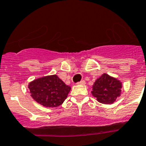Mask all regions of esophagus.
Listing matches in <instances>:
<instances>
[{
	"label": "esophagus",
	"instance_id": "obj_1",
	"mask_svg": "<svg viewBox=\"0 0 146 146\" xmlns=\"http://www.w3.org/2000/svg\"><path fill=\"white\" fill-rule=\"evenodd\" d=\"M78 85H85L86 84V82H85V80H82V81H80L77 83Z\"/></svg>",
	"mask_w": 146,
	"mask_h": 146
}]
</instances>
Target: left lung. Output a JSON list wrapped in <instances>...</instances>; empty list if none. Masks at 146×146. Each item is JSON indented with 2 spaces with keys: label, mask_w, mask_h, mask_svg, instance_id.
Masks as SVG:
<instances>
[{
  "label": "left lung",
  "mask_w": 146,
  "mask_h": 146,
  "mask_svg": "<svg viewBox=\"0 0 146 146\" xmlns=\"http://www.w3.org/2000/svg\"><path fill=\"white\" fill-rule=\"evenodd\" d=\"M122 83L115 78L104 73L94 83L92 94L98 102L103 104H112L120 96Z\"/></svg>",
  "instance_id": "obj_1"
}]
</instances>
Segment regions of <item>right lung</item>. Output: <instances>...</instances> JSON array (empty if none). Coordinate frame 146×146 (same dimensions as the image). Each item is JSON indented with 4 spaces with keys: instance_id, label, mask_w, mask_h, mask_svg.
Instances as JSON below:
<instances>
[{
    "instance_id": "obj_1",
    "label": "right lung",
    "mask_w": 146,
    "mask_h": 146,
    "mask_svg": "<svg viewBox=\"0 0 146 146\" xmlns=\"http://www.w3.org/2000/svg\"><path fill=\"white\" fill-rule=\"evenodd\" d=\"M29 89L31 96L38 104L47 108H55L62 104L71 88L57 75H52L31 82Z\"/></svg>"
}]
</instances>
